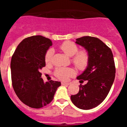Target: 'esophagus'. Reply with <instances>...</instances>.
I'll use <instances>...</instances> for the list:
<instances>
[{
	"instance_id": "esophagus-1",
	"label": "esophagus",
	"mask_w": 127,
	"mask_h": 127,
	"mask_svg": "<svg viewBox=\"0 0 127 127\" xmlns=\"http://www.w3.org/2000/svg\"><path fill=\"white\" fill-rule=\"evenodd\" d=\"M62 85H69V83H66V82H62Z\"/></svg>"
}]
</instances>
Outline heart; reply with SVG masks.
Here are the masks:
<instances>
[{
  "label": "heart",
  "mask_w": 127,
  "mask_h": 127,
  "mask_svg": "<svg viewBox=\"0 0 127 127\" xmlns=\"http://www.w3.org/2000/svg\"><path fill=\"white\" fill-rule=\"evenodd\" d=\"M60 49L69 57L72 58V62L79 69H85L88 64L89 56L85 50L78 51L77 45L71 41H65L60 46ZM55 51L50 48L47 51L45 55V62L47 64L51 62ZM75 74V70L70 67H58L55 71V75L60 80L65 81L69 77Z\"/></svg>",
  "instance_id": "obj_1"
}]
</instances>
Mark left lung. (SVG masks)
I'll use <instances>...</instances> for the list:
<instances>
[{
    "label": "left lung",
    "instance_id": "obj_1",
    "mask_svg": "<svg viewBox=\"0 0 127 127\" xmlns=\"http://www.w3.org/2000/svg\"><path fill=\"white\" fill-rule=\"evenodd\" d=\"M76 44L83 47L89 56L85 70L77 77L80 85L79 91L70 98L76 107L91 109L101 104L107 97L113 84L116 69L111 50L99 39L85 36L76 39Z\"/></svg>",
    "mask_w": 127,
    "mask_h": 127
}]
</instances>
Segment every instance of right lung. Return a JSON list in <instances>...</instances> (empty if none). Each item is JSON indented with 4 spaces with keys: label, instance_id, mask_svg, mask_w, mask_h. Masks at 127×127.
<instances>
[{
    "label": "right lung",
    "instance_id": "add662e5",
    "mask_svg": "<svg viewBox=\"0 0 127 127\" xmlns=\"http://www.w3.org/2000/svg\"><path fill=\"white\" fill-rule=\"evenodd\" d=\"M52 45L48 38L33 35L19 44L11 61L12 85L22 102L32 108H41L53 99L59 81L46 83L39 70L46 65V53Z\"/></svg>",
    "mask_w": 127,
    "mask_h": 127
}]
</instances>
